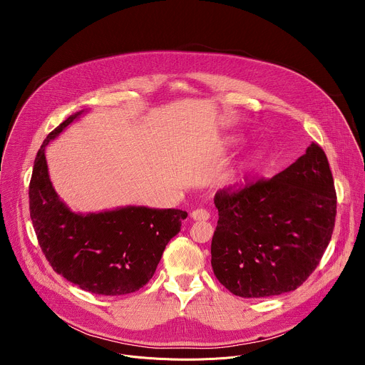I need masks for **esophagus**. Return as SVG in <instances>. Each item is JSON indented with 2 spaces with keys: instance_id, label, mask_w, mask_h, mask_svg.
<instances>
[{
  "instance_id": "1",
  "label": "esophagus",
  "mask_w": 365,
  "mask_h": 365,
  "mask_svg": "<svg viewBox=\"0 0 365 365\" xmlns=\"http://www.w3.org/2000/svg\"><path fill=\"white\" fill-rule=\"evenodd\" d=\"M190 218L193 221H206V220H210V212H207L206 210H202V207H199V210L192 211Z\"/></svg>"
}]
</instances>
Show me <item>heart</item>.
I'll return each mask as SVG.
<instances>
[{
	"label": "heart",
	"mask_w": 365,
	"mask_h": 365,
	"mask_svg": "<svg viewBox=\"0 0 365 365\" xmlns=\"http://www.w3.org/2000/svg\"><path fill=\"white\" fill-rule=\"evenodd\" d=\"M252 162H254V159H248V160L244 163V166H242V168H248V166H251V165H252Z\"/></svg>",
	"instance_id": "heart-1"
}]
</instances>
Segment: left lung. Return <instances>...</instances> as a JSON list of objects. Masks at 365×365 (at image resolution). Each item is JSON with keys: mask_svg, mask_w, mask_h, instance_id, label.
<instances>
[{"mask_svg": "<svg viewBox=\"0 0 365 365\" xmlns=\"http://www.w3.org/2000/svg\"><path fill=\"white\" fill-rule=\"evenodd\" d=\"M218 225L211 264L220 283L241 297L297 289L331 241L336 193L324 150L306 153L270 180L215 193Z\"/></svg>", "mask_w": 365, "mask_h": 365, "instance_id": "8db88e82", "label": "left lung"}]
</instances>
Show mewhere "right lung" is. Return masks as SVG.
Returning a JSON list of instances; mask_svg holds the SVG:
<instances>
[{"instance_id": "obj_1", "label": "right lung", "mask_w": 365, "mask_h": 365, "mask_svg": "<svg viewBox=\"0 0 365 365\" xmlns=\"http://www.w3.org/2000/svg\"><path fill=\"white\" fill-rule=\"evenodd\" d=\"M86 113H75L43 141L29 189L30 217L47 262L58 274L95 294H128L153 277L187 214L135 205L86 214L72 211L50 180L44 153L51 140Z\"/></svg>"}]
</instances>
